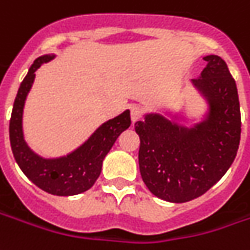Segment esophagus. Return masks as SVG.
<instances>
[{
  "mask_svg": "<svg viewBox=\"0 0 250 250\" xmlns=\"http://www.w3.org/2000/svg\"><path fill=\"white\" fill-rule=\"evenodd\" d=\"M130 115H131L132 123H135L142 116V109L139 108L138 105H132L131 108H130Z\"/></svg>",
  "mask_w": 250,
  "mask_h": 250,
  "instance_id": "34e87169",
  "label": "esophagus"
}]
</instances>
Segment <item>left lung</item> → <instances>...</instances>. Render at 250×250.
Here are the masks:
<instances>
[{
  "label": "left lung",
  "instance_id": "1",
  "mask_svg": "<svg viewBox=\"0 0 250 250\" xmlns=\"http://www.w3.org/2000/svg\"><path fill=\"white\" fill-rule=\"evenodd\" d=\"M193 83L209 103L205 122L185 128L160 115L135 123L139 171L147 189L161 200L186 203L203 196L227 172L237 156L241 112L237 84L219 56H207Z\"/></svg>",
  "mask_w": 250,
  "mask_h": 250
}]
</instances>
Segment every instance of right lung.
<instances>
[{"mask_svg":"<svg viewBox=\"0 0 250 250\" xmlns=\"http://www.w3.org/2000/svg\"><path fill=\"white\" fill-rule=\"evenodd\" d=\"M54 54H46L34 61L28 74L20 84L15 98L9 123V139L15 160L24 175L40 189L54 196H74L89 190L100 176L103 160L115 141L131 125L130 112L108 120L97 130L87 142L65 157L46 160L32 152L23 138L21 118L25 97L31 89L38 68L50 61Z\"/></svg>","mask_w":250,"mask_h":250,"instance_id":"add662e5","label":"right lung"}]
</instances>
